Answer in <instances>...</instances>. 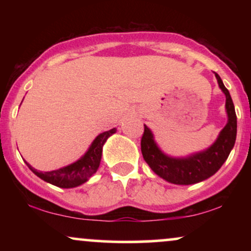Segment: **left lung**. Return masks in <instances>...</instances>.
I'll return each mask as SVG.
<instances>
[{"mask_svg": "<svg viewBox=\"0 0 251 251\" xmlns=\"http://www.w3.org/2000/svg\"><path fill=\"white\" fill-rule=\"evenodd\" d=\"M215 76L217 79L218 86L226 98V109L227 123L221 131L216 142L209 149L186 158L169 157L160 151L154 142L152 132L148 126L144 125V134L140 142L144 159L155 175L169 183L190 185L208 179L221 169V166L229 157L230 151L234 148L236 133H237L235 106L229 91L226 88L220 75L215 73Z\"/></svg>", "mask_w": 251, "mask_h": 251, "instance_id": "obj_1", "label": "left lung"}]
</instances>
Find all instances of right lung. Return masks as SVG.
Returning a JSON list of instances; mask_svg holds the SVG:
<instances>
[{"instance_id":"1","label":"right lung","mask_w":251,"mask_h":251,"mask_svg":"<svg viewBox=\"0 0 251 251\" xmlns=\"http://www.w3.org/2000/svg\"><path fill=\"white\" fill-rule=\"evenodd\" d=\"M116 128H112L109 131L100 133L93 140L92 145L89 146L88 151L79 160L71 164V165L65 166V168L54 170V171L42 172L31 168L28 163L25 164L37 177H40L42 180L47 181V183H50L62 189L75 188V186L86 183L89 177H92V176L96 174L100 165V160H101L103 144L106 143L108 137L116 133Z\"/></svg>"}]
</instances>
